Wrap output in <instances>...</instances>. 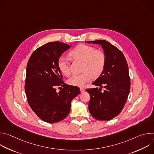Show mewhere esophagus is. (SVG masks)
Returning <instances> with one entry per match:
<instances>
[{
  "instance_id": "esophagus-1",
  "label": "esophagus",
  "mask_w": 154,
  "mask_h": 154,
  "mask_svg": "<svg viewBox=\"0 0 154 154\" xmlns=\"http://www.w3.org/2000/svg\"><path fill=\"white\" fill-rule=\"evenodd\" d=\"M80 92L81 93H83L84 91H85V89L83 88H80Z\"/></svg>"
}]
</instances>
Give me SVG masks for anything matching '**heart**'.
Here are the masks:
<instances>
[{
  "instance_id": "obj_1",
  "label": "heart",
  "mask_w": 154,
  "mask_h": 154,
  "mask_svg": "<svg viewBox=\"0 0 154 154\" xmlns=\"http://www.w3.org/2000/svg\"><path fill=\"white\" fill-rule=\"evenodd\" d=\"M70 57L82 61V73L72 75L68 80L69 85L75 86H83L91 77H98L103 72L105 64L106 55L103 51L95 49L93 46L80 44L69 52ZM60 72L68 76L71 73L70 66L67 58L60 57L57 62Z\"/></svg>"
}]
</instances>
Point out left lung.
Wrapping results in <instances>:
<instances>
[{
  "label": "left lung",
  "mask_w": 154,
  "mask_h": 154,
  "mask_svg": "<svg viewBox=\"0 0 154 154\" xmlns=\"http://www.w3.org/2000/svg\"><path fill=\"white\" fill-rule=\"evenodd\" d=\"M102 46L106 55L103 72L93 83L103 88H87L90 95L89 111L95 119L109 121L118 116L123 109L130 90V79L126 59L122 52L105 40L87 41Z\"/></svg>",
  "instance_id": "8db88e82"
}]
</instances>
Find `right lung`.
<instances>
[{
  "mask_svg": "<svg viewBox=\"0 0 154 154\" xmlns=\"http://www.w3.org/2000/svg\"><path fill=\"white\" fill-rule=\"evenodd\" d=\"M71 46L55 41L36 49L30 56L26 69L25 91L32 110L42 121L58 122L69 113L71 100L80 93L79 88L63 81L58 58ZM63 89L57 93L55 87Z\"/></svg>",
  "mask_w": 154,
  "mask_h": 154,
  "instance_id": "obj_1",
  "label": "right lung"
}]
</instances>
